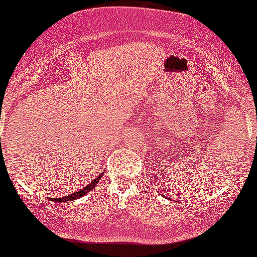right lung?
<instances>
[{
    "mask_svg": "<svg viewBox=\"0 0 257 257\" xmlns=\"http://www.w3.org/2000/svg\"><path fill=\"white\" fill-rule=\"evenodd\" d=\"M104 175V172H102V174H100L99 176H98V177L96 178V180H93L92 181V182L90 183V184H87V186L85 187V188H82L81 191H79V192H75V193H73V194H70V195H66V197H60V198H52V200L53 201H56V203H60V201H70V200H75V199H79V198H81V197H83V195L85 194H87L88 192L90 191H92V189L94 188V187L97 186V183L99 182V180L100 178H102V176Z\"/></svg>",
    "mask_w": 257,
    "mask_h": 257,
    "instance_id": "right-lung-1",
    "label": "right lung"
}]
</instances>
